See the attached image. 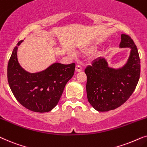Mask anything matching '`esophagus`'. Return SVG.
<instances>
[{
	"label": "esophagus",
	"instance_id": "34e87169",
	"mask_svg": "<svg viewBox=\"0 0 147 147\" xmlns=\"http://www.w3.org/2000/svg\"><path fill=\"white\" fill-rule=\"evenodd\" d=\"M75 70L77 72H81L82 70H83V68H82V66L81 65H77L76 66Z\"/></svg>",
	"mask_w": 147,
	"mask_h": 147
}]
</instances>
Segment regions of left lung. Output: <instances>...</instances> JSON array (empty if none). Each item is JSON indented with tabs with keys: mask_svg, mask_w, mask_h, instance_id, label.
<instances>
[{
	"mask_svg": "<svg viewBox=\"0 0 147 147\" xmlns=\"http://www.w3.org/2000/svg\"><path fill=\"white\" fill-rule=\"evenodd\" d=\"M120 47L131 48L123 67H109L106 60L99 58L85 70L88 101L99 111H108L122 105L131 96L139 81L140 61L134 41L128 35L122 34Z\"/></svg>",
	"mask_w": 147,
	"mask_h": 147,
	"instance_id": "left-lung-1",
	"label": "left lung"
}]
</instances>
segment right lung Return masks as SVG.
I'll return each instance as SVG.
<instances>
[{"instance_id": "add662e5", "label": "right lung", "mask_w": 147, "mask_h": 147, "mask_svg": "<svg viewBox=\"0 0 147 147\" xmlns=\"http://www.w3.org/2000/svg\"><path fill=\"white\" fill-rule=\"evenodd\" d=\"M19 41L10 58L7 67L9 85L17 101L29 110L48 112L58 104L67 82L74 75L75 64L54 63L43 71L30 73L17 60Z\"/></svg>"}]
</instances>
